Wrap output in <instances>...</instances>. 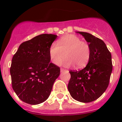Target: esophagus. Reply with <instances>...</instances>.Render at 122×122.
Masks as SVG:
<instances>
[{"mask_svg": "<svg viewBox=\"0 0 122 122\" xmlns=\"http://www.w3.org/2000/svg\"><path fill=\"white\" fill-rule=\"evenodd\" d=\"M60 71H61V72H64V71H66V70H64V68H61V69H60Z\"/></svg>", "mask_w": 122, "mask_h": 122, "instance_id": "obj_1", "label": "esophagus"}]
</instances>
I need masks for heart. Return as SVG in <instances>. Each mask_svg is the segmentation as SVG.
<instances>
[{
    "instance_id": "b5f03b06",
    "label": "heart",
    "mask_w": 122,
    "mask_h": 122,
    "mask_svg": "<svg viewBox=\"0 0 122 122\" xmlns=\"http://www.w3.org/2000/svg\"><path fill=\"white\" fill-rule=\"evenodd\" d=\"M51 61L59 66L66 58L63 65L70 67L76 65L77 68L85 67L90 57V48L87 42L73 34L64 35L58 41V44L53 43L49 50Z\"/></svg>"
}]
</instances>
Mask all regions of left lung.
Instances as JSON below:
<instances>
[{
  "mask_svg": "<svg viewBox=\"0 0 122 122\" xmlns=\"http://www.w3.org/2000/svg\"><path fill=\"white\" fill-rule=\"evenodd\" d=\"M76 32L88 42L90 57L84 69L70 71L71 78L68 89L74 99L89 103L99 98L109 86L113 68L112 55L102 39L89 33Z\"/></svg>",
  "mask_w": 122,
  "mask_h": 122,
  "instance_id": "1",
  "label": "left lung"
}]
</instances>
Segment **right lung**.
<instances>
[{
    "label": "right lung",
    "mask_w": 122,
    "mask_h": 122,
    "mask_svg": "<svg viewBox=\"0 0 122 122\" xmlns=\"http://www.w3.org/2000/svg\"><path fill=\"white\" fill-rule=\"evenodd\" d=\"M57 38L54 34L38 35L21 44L13 55L10 68L12 88L23 102L40 104L50 96L60 67L51 63L49 50Z\"/></svg>",
    "instance_id": "right-lung-1"
}]
</instances>
